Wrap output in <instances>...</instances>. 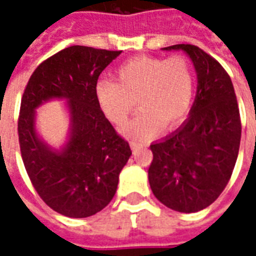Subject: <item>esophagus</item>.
<instances>
[{"instance_id":"1","label":"esophagus","mask_w":256,"mask_h":256,"mask_svg":"<svg viewBox=\"0 0 256 256\" xmlns=\"http://www.w3.org/2000/svg\"><path fill=\"white\" fill-rule=\"evenodd\" d=\"M132 150H140V148H144V144H140V142H136V140H132Z\"/></svg>"}]
</instances>
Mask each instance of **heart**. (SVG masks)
<instances>
[{"label": "heart", "instance_id": "heart-1", "mask_svg": "<svg viewBox=\"0 0 256 256\" xmlns=\"http://www.w3.org/2000/svg\"><path fill=\"white\" fill-rule=\"evenodd\" d=\"M116 77L118 81L104 78L96 84V100L116 126L128 120L136 100L140 112L126 126V132L136 140L152 136L160 124L178 126L190 112L194 73L183 56L132 58L118 68Z\"/></svg>", "mask_w": 256, "mask_h": 256}]
</instances>
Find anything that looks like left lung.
<instances>
[{"label": "left lung", "mask_w": 256, "mask_h": 256, "mask_svg": "<svg viewBox=\"0 0 256 256\" xmlns=\"http://www.w3.org/2000/svg\"><path fill=\"white\" fill-rule=\"evenodd\" d=\"M164 49L188 54L198 90L186 122L150 146L148 182L164 206L196 212L216 200L234 170L242 134L238 100L230 76L210 54L188 44Z\"/></svg>", "instance_id": "1"}]
</instances>
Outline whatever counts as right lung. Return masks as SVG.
Wrapping results in <instances>:
<instances>
[{
    "instance_id": "1",
    "label": "right lung",
    "mask_w": 256,
    "mask_h": 256,
    "mask_svg": "<svg viewBox=\"0 0 256 256\" xmlns=\"http://www.w3.org/2000/svg\"><path fill=\"white\" fill-rule=\"evenodd\" d=\"M120 53L66 48L37 66L22 94L18 140L26 172L42 200L69 218L92 216L108 206L132 156L96 92L100 74ZM52 98H66L72 116L70 140L61 152L41 142L34 128L35 108Z\"/></svg>"
}]
</instances>
